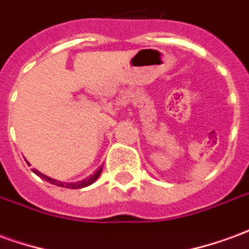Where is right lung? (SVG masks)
I'll return each instance as SVG.
<instances>
[{
	"instance_id": "right-lung-1",
	"label": "right lung",
	"mask_w": 249,
	"mask_h": 249,
	"mask_svg": "<svg viewBox=\"0 0 249 249\" xmlns=\"http://www.w3.org/2000/svg\"><path fill=\"white\" fill-rule=\"evenodd\" d=\"M101 171H103V167L100 168V169H97L96 172L93 173L92 176H89L88 178H85V180H82V181H77V183H61V181H58V180H54V178H49V176H45V175H42L41 172H38L37 169H33V172L37 175V176H40L41 178H44L45 181H48V183L51 184H54V185H57V187H62V188H69V189H80V188H85L88 187V185H90V184H93L96 180L98 178V176L101 175Z\"/></svg>"
}]
</instances>
